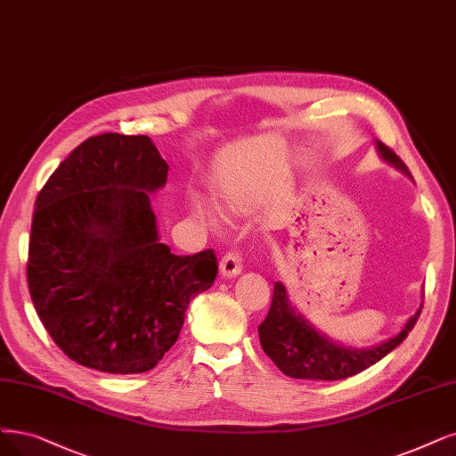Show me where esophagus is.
I'll list each match as a JSON object with an SVG mask.
<instances>
[{
  "mask_svg": "<svg viewBox=\"0 0 456 456\" xmlns=\"http://www.w3.org/2000/svg\"><path fill=\"white\" fill-rule=\"evenodd\" d=\"M219 273L224 278H237L242 273V257L237 251H229L219 261Z\"/></svg>",
  "mask_w": 456,
  "mask_h": 456,
  "instance_id": "obj_1",
  "label": "esophagus"
}]
</instances>
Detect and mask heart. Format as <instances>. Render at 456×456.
Listing matches in <instances>:
<instances>
[{"mask_svg": "<svg viewBox=\"0 0 456 456\" xmlns=\"http://www.w3.org/2000/svg\"><path fill=\"white\" fill-rule=\"evenodd\" d=\"M219 200H222V207L227 214H244L248 212V197L242 190L234 188V185H229V188H224L219 191ZM190 210L193 212L195 217L207 219L210 224H217V210L214 208L212 202H208L207 199H202L199 195H191L190 197Z\"/></svg>", "mask_w": 456, "mask_h": 456, "instance_id": "heart-1", "label": "heart"}]
</instances>
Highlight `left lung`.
Returning a JSON list of instances; mask_svg holds the SVG:
<instances>
[{
  "instance_id": "8db88e82",
  "label": "left lung",
  "mask_w": 456,
  "mask_h": 456,
  "mask_svg": "<svg viewBox=\"0 0 456 456\" xmlns=\"http://www.w3.org/2000/svg\"><path fill=\"white\" fill-rule=\"evenodd\" d=\"M376 144L385 161H389L398 171L410 176L406 163L389 146H385L379 141ZM420 308L393 338L374 347H346L334 344L325 334H319L305 317L297 314L289 305L283 283L276 281L271 310H268L265 322L259 325V340L263 351L285 376L319 381L346 379L376 364L387 353H391L396 346L406 340V336L417 323Z\"/></svg>"
}]
</instances>
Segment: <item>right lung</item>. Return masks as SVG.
<instances>
[{
	"label": "right lung",
	"mask_w": 456,
	"mask_h": 456,
	"mask_svg": "<svg viewBox=\"0 0 456 456\" xmlns=\"http://www.w3.org/2000/svg\"><path fill=\"white\" fill-rule=\"evenodd\" d=\"M168 165L146 134H95L36 199L28 289L71 361L142 374L175 346L190 300L212 288L214 249L175 256L159 242L150 195Z\"/></svg>",
	"instance_id": "1"
}]
</instances>
